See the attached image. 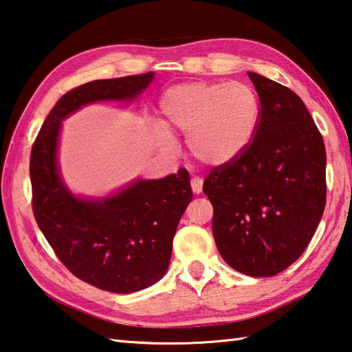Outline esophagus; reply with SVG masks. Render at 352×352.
I'll list each match as a JSON object with an SVG mask.
<instances>
[{
  "label": "esophagus",
  "instance_id": "esophagus-1",
  "mask_svg": "<svg viewBox=\"0 0 352 352\" xmlns=\"http://www.w3.org/2000/svg\"><path fill=\"white\" fill-rule=\"evenodd\" d=\"M190 188H192V192L194 194H200L201 189H203V180L198 177H194L192 180H190Z\"/></svg>",
  "mask_w": 352,
  "mask_h": 352
}]
</instances>
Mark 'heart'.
<instances>
[{"instance_id": "obj_1", "label": "heart", "mask_w": 352, "mask_h": 352, "mask_svg": "<svg viewBox=\"0 0 352 352\" xmlns=\"http://www.w3.org/2000/svg\"><path fill=\"white\" fill-rule=\"evenodd\" d=\"M160 112L168 129L188 135V148L195 160L223 166L251 146L261 106L257 94L245 82H183L163 94ZM165 128L155 126V137L170 146L174 138Z\"/></svg>"}]
</instances>
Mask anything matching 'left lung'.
<instances>
[{"label":"left lung","mask_w":352,"mask_h":352,"mask_svg":"<svg viewBox=\"0 0 352 352\" xmlns=\"http://www.w3.org/2000/svg\"><path fill=\"white\" fill-rule=\"evenodd\" d=\"M261 117L249 148L203 183L214 206L212 234L235 271L272 277L291 266L314 235L327 203V151L302 98L248 72Z\"/></svg>","instance_id":"left-lung-1"}]
</instances>
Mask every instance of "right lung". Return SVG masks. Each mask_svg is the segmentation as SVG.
Wrapping results in <instances>:
<instances>
[{
	"label": "right lung",
	"mask_w": 352,
	"mask_h": 352,
	"mask_svg": "<svg viewBox=\"0 0 352 352\" xmlns=\"http://www.w3.org/2000/svg\"><path fill=\"white\" fill-rule=\"evenodd\" d=\"M154 74L95 80L56 101L30 152L32 209L54 252L82 282L129 294L158 282L169 266L178 221L192 200L186 169L140 180L103 200L69 192L56 164L61 121L101 100H133Z\"/></svg>",
	"instance_id": "1"
}]
</instances>
